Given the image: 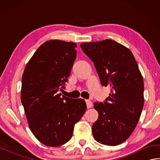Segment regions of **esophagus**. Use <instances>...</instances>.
<instances>
[{"label": "esophagus", "instance_id": "obj_1", "mask_svg": "<svg viewBox=\"0 0 160 160\" xmlns=\"http://www.w3.org/2000/svg\"><path fill=\"white\" fill-rule=\"evenodd\" d=\"M86 104H87V108H90L93 107V103L92 102L90 101V100H86Z\"/></svg>", "mask_w": 160, "mask_h": 160}]
</instances>
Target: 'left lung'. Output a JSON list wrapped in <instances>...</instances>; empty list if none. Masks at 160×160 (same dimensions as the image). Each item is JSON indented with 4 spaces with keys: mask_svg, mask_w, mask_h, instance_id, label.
Returning <instances> with one entry per match:
<instances>
[{
    "mask_svg": "<svg viewBox=\"0 0 160 160\" xmlns=\"http://www.w3.org/2000/svg\"><path fill=\"white\" fill-rule=\"evenodd\" d=\"M84 53L92 60L102 86L111 93L102 102H94L98 119L92 127L98 142L117 146L135 130L144 107V81L130 49L114 40L84 42Z\"/></svg>",
    "mask_w": 160,
    "mask_h": 160,
    "instance_id": "1",
    "label": "left lung"
}]
</instances>
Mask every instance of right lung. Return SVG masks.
Listing matches in <instances>:
<instances>
[{"instance_id": "1", "label": "right lung", "mask_w": 160, "mask_h": 160, "mask_svg": "<svg viewBox=\"0 0 160 160\" xmlns=\"http://www.w3.org/2000/svg\"><path fill=\"white\" fill-rule=\"evenodd\" d=\"M76 43L50 40L40 45L24 70L21 102L29 128L48 147L67 143L87 109L83 99L61 96L76 58Z\"/></svg>"}]
</instances>
